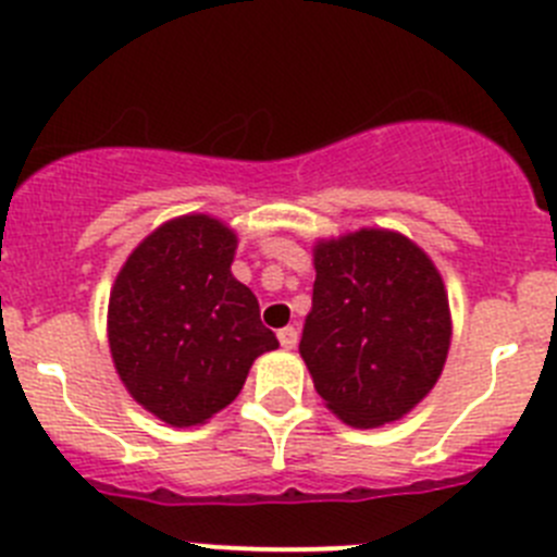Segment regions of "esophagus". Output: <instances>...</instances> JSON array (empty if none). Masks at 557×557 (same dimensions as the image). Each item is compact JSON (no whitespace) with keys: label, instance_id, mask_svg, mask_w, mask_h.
<instances>
[{"label":"esophagus","instance_id":"1","mask_svg":"<svg viewBox=\"0 0 557 557\" xmlns=\"http://www.w3.org/2000/svg\"><path fill=\"white\" fill-rule=\"evenodd\" d=\"M277 338H280V347L294 349V347H297L299 333H297V327H283V330H280V333H277Z\"/></svg>","mask_w":557,"mask_h":557}]
</instances>
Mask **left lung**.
Returning a JSON list of instances; mask_svg holds the SVG:
<instances>
[{
	"label": "left lung",
	"mask_w": 557,
	"mask_h": 557,
	"mask_svg": "<svg viewBox=\"0 0 557 557\" xmlns=\"http://www.w3.org/2000/svg\"><path fill=\"white\" fill-rule=\"evenodd\" d=\"M299 355L319 397L352 428L397 422L441 377L453 338L433 260L391 230L319 242Z\"/></svg>",
	"instance_id": "left-lung-1"
}]
</instances>
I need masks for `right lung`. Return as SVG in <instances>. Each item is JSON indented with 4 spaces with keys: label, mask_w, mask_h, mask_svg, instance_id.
<instances>
[{
    "label": "right lung",
    "mask_w": 557,
    "mask_h": 557,
    "mask_svg": "<svg viewBox=\"0 0 557 557\" xmlns=\"http://www.w3.org/2000/svg\"><path fill=\"white\" fill-rule=\"evenodd\" d=\"M235 238L191 213L160 224L119 272L108 341L124 388L172 428L205 424L244 388L258 355L280 347L252 290L233 277Z\"/></svg>",
    "instance_id": "add662e5"
}]
</instances>
